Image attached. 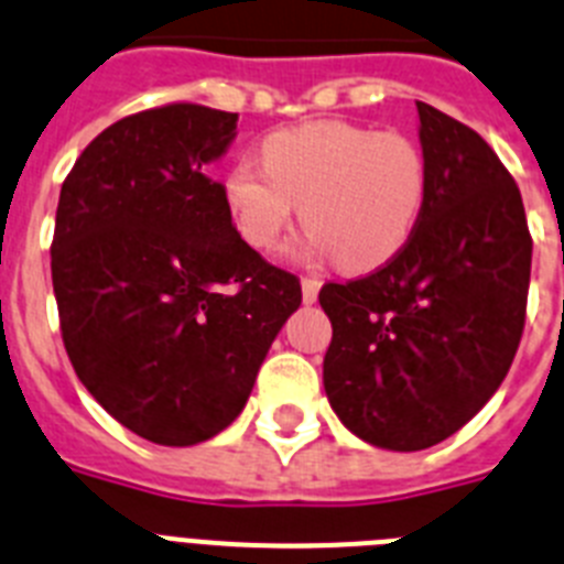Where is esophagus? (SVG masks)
I'll list each match as a JSON object with an SVG mask.
<instances>
[{"instance_id": "34e87169", "label": "esophagus", "mask_w": 564, "mask_h": 564, "mask_svg": "<svg viewBox=\"0 0 564 564\" xmlns=\"http://www.w3.org/2000/svg\"><path fill=\"white\" fill-rule=\"evenodd\" d=\"M301 286H303V303H315L317 292H321V286H323V281L317 275H306L301 281Z\"/></svg>"}]
</instances>
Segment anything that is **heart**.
Masks as SVG:
<instances>
[{
    "label": "heart",
    "mask_w": 564,
    "mask_h": 564,
    "mask_svg": "<svg viewBox=\"0 0 564 564\" xmlns=\"http://www.w3.org/2000/svg\"><path fill=\"white\" fill-rule=\"evenodd\" d=\"M263 166L235 161L224 198L254 249H275L301 204L306 247L346 272H371L403 252L429 195V164L414 139L351 121H312L267 135Z\"/></svg>",
    "instance_id": "b5f03b06"
}]
</instances>
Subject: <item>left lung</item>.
<instances>
[{"instance_id":"left-lung-1","label":"left lung","mask_w":564,"mask_h":564,"mask_svg":"<svg viewBox=\"0 0 564 564\" xmlns=\"http://www.w3.org/2000/svg\"><path fill=\"white\" fill-rule=\"evenodd\" d=\"M429 195L398 258L323 283V389L343 425L391 452L463 429L506 380L525 329L531 232L517 181L471 127L417 101Z\"/></svg>"}]
</instances>
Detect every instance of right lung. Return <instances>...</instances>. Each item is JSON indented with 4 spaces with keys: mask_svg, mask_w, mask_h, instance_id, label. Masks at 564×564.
Masks as SVG:
<instances>
[{
    "mask_svg": "<svg viewBox=\"0 0 564 564\" xmlns=\"http://www.w3.org/2000/svg\"><path fill=\"white\" fill-rule=\"evenodd\" d=\"M238 112L173 101L101 130L62 184L51 247L67 357L107 414L195 445L247 405L301 281L235 229L209 166Z\"/></svg>",
    "mask_w": 564,
    "mask_h": 564,
    "instance_id": "right-lung-1",
    "label": "right lung"
}]
</instances>
